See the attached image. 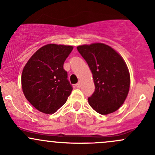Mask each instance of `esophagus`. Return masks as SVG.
<instances>
[{"label":"esophagus","instance_id":"esophagus-1","mask_svg":"<svg viewBox=\"0 0 155 155\" xmlns=\"http://www.w3.org/2000/svg\"><path fill=\"white\" fill-rule=\"evenodd\" d=\"M81 83H80V82L75 84V87H77V88H80V87H81Z\"/></svg>","mask_w":155,"mask_h":155}]
</instances>
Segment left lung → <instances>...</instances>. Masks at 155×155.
Masks as SVG:
<instances>
[{"mask_svg":"<svg viewBox=\"0 0 155 155\" xmlns=\"http://www.w3.org/2000/svg\"><path fill=\"white\" fill-rule=\"evenodd\" d=\"M77 49L92 71L95 83V92L88 98L91 107L102 115L116 111L130 88V74L122 57L103 43L84 45Z\"/></svg>","mask_w":155,"mask_h":155,"instance_id":"obj_1","label":"left lung"}]
</instances>
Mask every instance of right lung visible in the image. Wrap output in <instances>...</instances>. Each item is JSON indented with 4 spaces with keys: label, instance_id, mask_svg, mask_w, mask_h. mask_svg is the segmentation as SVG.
Masks as SVG:
<instances>
[{
    "label": "right lung",
    "instance_id": "add662e5",
    "mask_svg": "<svg viewBox=\"0 0 155 155\" xmlns=\"http://www.w3.org/2000/svg\"><path fill=\"white\" fill-rule=\"evenodd\" d=\"M72 46L48 44L40 48L24 68L22 90L25 98L40 112L55 113L72 91L68 73L63 68Z\"/></svg>",
    "mask_w": 155,
    "mask_h": 155
}]
</instances>
